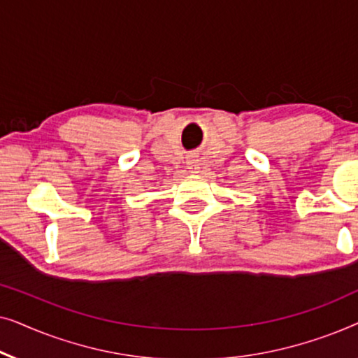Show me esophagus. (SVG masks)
Returning a JSON list of instances; mask_svg holds the SVG:
<instances>
[{"mask_svg":"<svg viewBox=\"0 0 358 358\" xmlns=\"http://www.w3.org/2000/svg\"><path fill=\"white\" fill-rule=\"evenodd\" d=\"M187 163H189V168H190V169H197V164H195V159H189Z\"/></svg>","mask_w":358,"mask_h":358,"instance_id":"34e87169","label":"esophagus"}]
</instances>
